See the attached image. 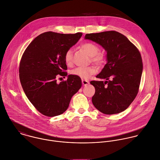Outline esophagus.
Instances as JSON below:
<instances>
[{
    "label": "esophagus",
    "mask_w": 160,
    "mask_h": 160,
    "mask_svg": "<svg viewBox=\"0 0 160 160\" xmlns=\"http://www.w3.org/2000/svg\"><path fill=\"white\" fill-rule=\"evenodd\" d=\"M82 84L83 85H87L88 84H89V82L87 80H82Z\"/></svg>",
    "instance_id": "obj_1"
}]
</instances>
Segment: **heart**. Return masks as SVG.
<instances>
[{
	"label": "heart",
	"mask_w": 160,
	"mask_h": 160,
	"mask_svg": "<svg viewBox=\"0 0 160 160\" xmlns=\"http://www.w3.org/2000/svg\"><path fill=\"white\" fill-rule=\"evenodd\" d=\"M82 49L90 57L92 61L98 65H101L104 62V56L102 54L98 53L99 47L93 42H87L82 45ZM73 52L71 49L67 50L64 54V61L67 65L72 63ZM96 69L92 66L90 67H78L70 71V74L82 79H88L92 75L95 73Z\"/></svg>",
	"instance_id": "obj_1"
}]
</instances>
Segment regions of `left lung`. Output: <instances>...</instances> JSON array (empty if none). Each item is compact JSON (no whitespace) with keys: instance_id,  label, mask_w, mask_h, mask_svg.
Returning a JSON list of instances; mask_svg holds the SVG:
<instances>
[{"instance_id":"left-lung-1","label":"left lung","mask_w":160,"mask_h":160,"mask_svg":"<svg viewBox=\"0 0 160 160\" xmlns=\"http://www.w3.org/2000/svg\"><path fill=\"white\" fill-rule=\"evenodd\" d=\"M85 39L99 44L107 53V63L96 77L105 82H90L95 88L94 106L105 114L125 111L138 92L143 71L140 52L126 36L115 31L87 34Z\"/></svg>"}]
</instances>
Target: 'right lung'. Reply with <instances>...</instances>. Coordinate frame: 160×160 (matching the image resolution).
Wrapping results in <instances>:
<instances>
[{"label":"right lung","instance_id":"right-lung-1","mask_svg":"<svg viewBox=\"0 0 160 160\" xmlns=\"http://www.w3.org/2000/svg\"><path fill=\"white\" fill-rule=\"evenodd\" d=\"M82 32L61 34L48 32L35 38L25 51L20 64L23 90L36 109L48 117L62 114L70 99L81 88L80 78L68 75L57 83L58 75L67 76L65 52L75 45Z\"/></svg>","mask_w":160,"mask_h":160}]
</instances>
